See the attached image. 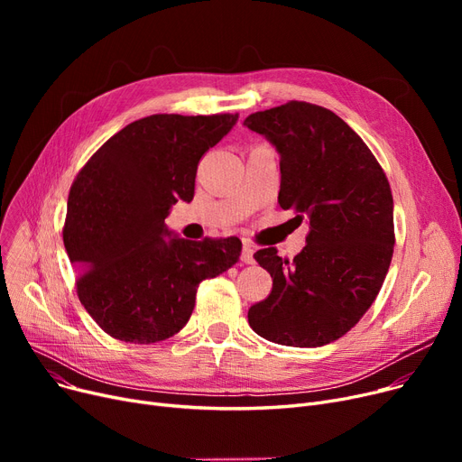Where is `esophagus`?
<instances>
[{
	"instance_id": "34e87169",
	"label": "esophagus",
	"mask_w": 462,
	"mask_h": 462,
	"mask_svg": "<svg viewBox=\"0 0 462 462\" xmlns=\"http://www.w3.org/2000/svg\"><path fill=\"white\" fill-rule=\"evenodd\" d=\"M254 249H253V245L249 244V241H245L244 244V249H241V262L244 263H254Z\"/></svg>"
}]
</instances>
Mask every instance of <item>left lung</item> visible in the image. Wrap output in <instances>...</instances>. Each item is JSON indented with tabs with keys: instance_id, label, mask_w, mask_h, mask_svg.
<instances>
[{
	"instance_id": "1",
	"label": "left lung",
	"mask_w": 462,
	"mask_h": 462,
	"mask_svg": "<svg viewBox=\"0 0 462 462\" xmlns=\"http://www.w3.org/2000/svg\"><path fill=\"white\" fill-rule=\"evenodd\" d=\"M244 125L281 155V208L309 218L307 245L294 262L273 247L254 253L273 288L249 309V326L284 346L329 345L369 310L390 270V181L367 143L328 108L290 101L251 114Z\"/></svg>"
}]
</instances>
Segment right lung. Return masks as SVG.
<instances>
[{
	"instance_id": "right-lung-1",
	"label": "right lung",
	"mask_w": 462,
	"mask_h": 462,
	"mask_svg": "<svg viewBox=\"0 0 462 462\" xmlns=\"http://www.w3.org/2000/svg\"><path fill=\"white\" fill-rule=\"evenodd\" d=\"M237 114H153L108 138L70 187L63 244L89 317L124 343L152 345L190 319L197 288L239 260L241 241L174 237L164 218L190 202L202 155Z\"/></svg>"
}]
</instances>
